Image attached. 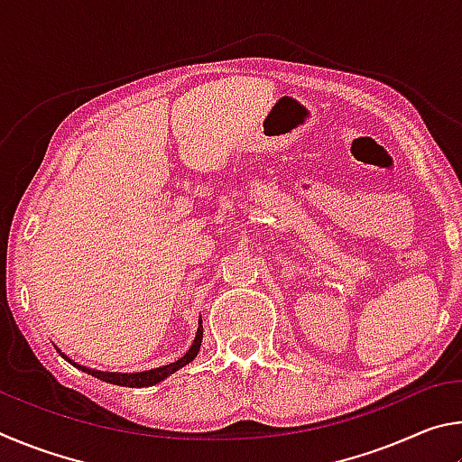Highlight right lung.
Masks as SVG:
<instances>
[{"label": "right lung", "instance_id": "add662e5", "mask_svg": "<svg viewBox=\"0 0 462 462\" xmlns=\"http://www.w3.org/2000/svg\"><path fill=\"white\" fill-rule=\"evenodd\" d=\"M201 338H203V326L198 328L195 340L191 344V348L185 353V356H181L175 363H171L167 366H159V369H152V371H143V373H104V371L88 369V366H81V365H75V363L73 365L77 366V369H81V371H85L88 374H91V377H97V379L106 381V383H114V385H122V387H151V385H154V383H159V381H162L165 377H169V374H173L175 371L181 369V366L189 365L193 358L198 356V353H199ZM59 353H60V350H59ZM60 356L67 358L62 353H60ZM67 361H69V358H67ZM69 363H71V361H69Z\"/></svg>", "mask_w": 462, "mask_h": 462}]
</instances>
